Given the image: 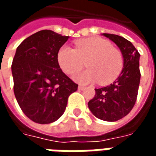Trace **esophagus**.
Listing matches in <instances>:
<instances>
[{"instance_id":"esophagus-1","label":"esophagus","mask_w":156,"mask_h":156,"mask_svg":"<svg viewBox=\"0 0 156 156\" xmlns=\"http://www.w3.org/2000/svg\"><path fill=\"white\" fill-rule=\"evenodd\" d=\"M78 89L79 90V91H82V90H83V89H84V87H83V85H78Z\"/></svg>"}]
</instances>
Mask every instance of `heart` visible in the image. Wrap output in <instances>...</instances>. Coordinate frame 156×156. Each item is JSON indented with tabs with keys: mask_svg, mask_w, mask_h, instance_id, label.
I'll list each match as a JSON object with an SVG mask.
<instances>
[{
	"mask_svg": "<svg viewBox=\"0 0 156 156\" xmlns=\"http://www.w3.org/2000/svg\"><path fill=\"white\" fill-rule=\"evenodd\" d=\"M87 69L73 74V80L81 84L98 81L107 84L120 74L123 69L121 52L113 48L110 41L101 37H89L75 41V49L68 45L62 46L57 54L58 65L67 74H72L83 66Z\"/></svg>",
	"mask_w": 156,
	"mask_h": 156,
	"instance_id": "1",
	"label": "heart"
}]
</instances>
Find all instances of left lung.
<instances>
[{
  "label": "left lung",
  "instance_id": "1",
  "mask_svg": "<svg viewBox=\"0 0 156 156\" xmlns=\"http://www.w3.org/2000/svg\"><path fill=\"white\" fill-rule=\"evenodd\" d=\"M102 35L114 41L119 48L124 58V66L113 83L95 88V96L88 105L95 117L114 122L126 116L135 104L140 80V55L134 45L123 37L108 33Z\"/></svg>",
  "mask_w": 156,
  "mask_h": 156
}]
</instances>
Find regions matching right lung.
<instances>
[{
	"instance_id": "1",
	"label": "right lung",
	"mask_w": 156,
	"mask_h": 156,
	"mask_svg": "<svg viewBox=\"0 0 156 156\" xmlns=\"http://www.w3.org/2000/svg\"><path fill=\"white\" fill-rule=\"evenodd\" d=\"M69 37L42 30L19 45L12 64L14 94L20 108L37 124H50L64 113L78 84L58 65V50Z\"/></svg>"
}]
</instances>
